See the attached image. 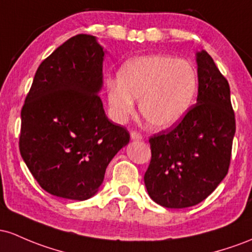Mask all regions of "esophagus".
Here are the masks:
<instances>
[{
    "mask_svg": "<svg viewBox=\"0 0 252 252\" xmlns=\"http://www.w3.org/2000/svg\"><path fill=\"white\" fill-rule=\"evenodd\" d=\"M131 138L133 140H141L143 139V134L138 131H132L131 132Z\"/></svg>",
    "mask_w": 252,
    "mask_h": 252,
    "instance_id": "esophagus-1",
    "label": "esophagus"
}]
</instances>
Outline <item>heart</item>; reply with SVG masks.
Here are the masks:
<instances>
[{
	"label": "heart",
	"instance_id": "obj_1",
	"mask_svg": "<svg viewBox=\"0 0 252 252\" xmlns=\"http://www.w3.org/2000/svg\"><path fill=\"white\" fill-rule=\"evenodd\" d=\"M199 88L195 66L185 59L166 55L141 56L127 62L118 73V82H109L107 102L112 117L126 120L139 111L154 128L177 125L193 106Z\"/></svg>",
	"mask_w": 252,
	"mask_h": 252
}]
</instances>
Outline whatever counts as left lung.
Returning <instances> with one entry per match:
<instances>
[{
    "label": "left lung",
    "instance_id": "obj_1",
    "mask_svg": "<svg viewBox=\"0 0 252 252\" xmlns=\"http://www.w3.org/2000/svg\"><path fill=\"white\" fill-rule=\"evenodd\" d=\"M197 100L174 128L149 139L148 193L166 208L203 201L227 175L236 133L228 82L206 51L196 53Z\"/></svg>",
    "mask_w": 252,
    "mask_h": 252
}]
</instances>
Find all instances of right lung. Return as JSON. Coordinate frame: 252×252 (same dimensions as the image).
Wrapping results in <instances>:
<instances>
[{"mask_svg": "<svg viewBox=\"0 0 252 252\" xmlns=\"http://www.w3.org/2000/svg\"><path fill=\"white\" fill-rule=\"evenodd\" d=\"M103 57L95 36L70 38L39 65L21 109L20 154L55 196L83 201L95 195L112 158L129 141L97 95Z\"/></svg>", "mask_w": 252, "mask_h": 252, "instance_id": "add662e5", "label": "right lung"}]
</instances>
